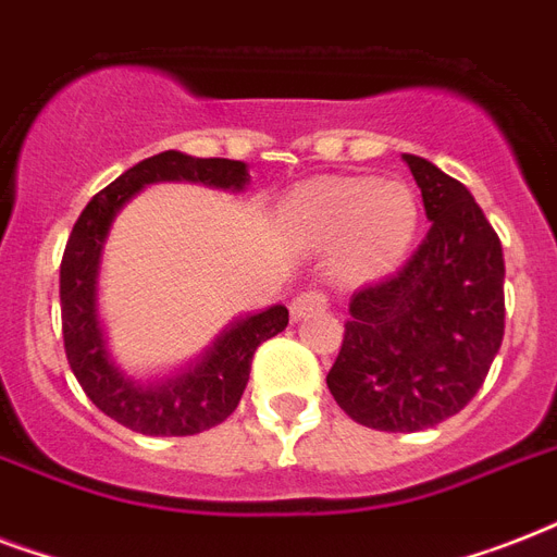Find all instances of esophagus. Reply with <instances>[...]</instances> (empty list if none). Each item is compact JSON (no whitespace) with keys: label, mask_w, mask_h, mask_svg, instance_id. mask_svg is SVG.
<instances>
[{"label":"esophagus","mask_w":557,"mask_h":557,"mask_svg":"<svg viewBox=\"0 0 557 557\" xmlns=\"http://www.w3.org/2000/svg\"><path fill=\"white\" fill-rule=\"evenodd\" d=\"M326 309V295H321V292H300V295L292 300V321H304V318H309L312 312H323Z\"/></svg>","instance_id":"esophagus-1"}]
</instances>
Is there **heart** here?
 Wrapping results in <instances>:
<instances>
[{
	"label": "heart",
	"mask_w": 557,
	"mask_h": 557,
	"mask_svg": "<svg viewBox=\"0 0 557 557\" xmlns=\"http://www.w3.org/2000/svg\"><path fill=\"white\" fill-rule=\"evenodd\" d=\"M283 225L312 248L341 245V265L352 277H381L405 260L419 231V201L405 185L312 182L283 205Z\"/></svg>",
	"instance_id": "b5f03b06"
}]
</instances>
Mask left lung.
<instances>
[{"label":"left lung","instance_id":"1","mask_svg":"<svg viewBox=\"0 0 557 557\" xmlns=\"http://www.w3.org/2000/svg\"><path fill=\"white\" fill-rule=\"evenodd\" d=\"M431 231L393 277L349 297L326 384L364 428L413 433L476 396L503 344V245L471 190L419 156H401Z\"/></svg>","mask_w":557,"mask_h":557}]
</instances>
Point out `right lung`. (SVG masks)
Listing matches in <instances>:
<instances>
[{"instance_id": "right-lung-1", "label": "right lung", "mask_w": 557, "mask_h": 557, "mask_svg": "<svg viewBox=\"0 0 557 557\" xmlns=\"http://www.w3.org/2000/svg\"><path fill=\"white\" fill-rule=\"evenodd\" d=\"M159 182H190L243 193L251 176L245 161L196 159L187 152L168 150L138 161L124 176L103 187L74 222L60 265L65 358L91 405L117 424L147 436H193L234 413L248 384L253 352L262 341L286 330L288 309L277 304L236 318L201 356L164 375L141 379L117 364L109 352V335L100 318V262L109 227L121 208L135 193Z\"/></svg>"}]
</instances>
